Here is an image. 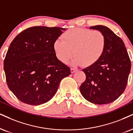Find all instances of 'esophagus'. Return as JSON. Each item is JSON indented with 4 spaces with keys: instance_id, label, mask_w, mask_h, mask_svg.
<instances>
[{
    "instance_id": "34e87169",
    "label": "esophagus",
    "mask_w": 133,
    "mask_h": 133,
    "mask_svg": "<svg viewBox=\"0 0 133 133\" xmlns=\"http://www.w3.org/2000/svg\"><path fill=\"white\" fill-rule=\"evenodd\" d=\"M70 71H71V73H75V72L76 71V70L75 69V68H71V69H70Z\"/></svg>"
}]
</instances>
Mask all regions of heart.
<instances>
[{
	"label": "heart",
	"mask_w": 133,
	"mask_h": 133,
	"mask_svg": "<svg viewBox=\"0 0 133 133\" xmlns=\"http://www.w3.org/2000/svg\"><path fill=\"white\" fill-rule=\"evenodd\" d=\"M54 43L56 56L64 63H67L73 56L74 65H94L102 56L106 46V37L99 30L90 29H69Z\"/></svg>",
	"instance_id": "1"
}]
</instances>
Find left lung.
Wrapping results in <instances>:
<instances>
[{"label":"left lung","mask_w":133,"mask_h":133,"mask_svg":"<svg viewBox=\"0 0 133 133\" xmlns=\"http://www.w3.org/2000/svg\"><path fill=\"white\" fill-rule=\"evenodd\" d=\"M102 31L106 37V46L101 58L83 70L86 80L80 86L82 96L95 104H107L117 100L127 87L131 61L124 44L109 28L90 27Z\"/></svg>","instance_id":"obj_1"}]
</instances>
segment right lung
I'll return each mask as SVG.
<instances>
[{"label":"right lung","mask_w":133,"mask_h":133,"mask_svg":"<svg viewBox=\"0 0 133 133\" xmlns=\"http://www.w3.org/2000/svg\"><path fill=\"white\" fill-rule=\"evenodd\" d=\"M66 29L34 26L18 34L4 62L10 90L22 102L39 105L50 101L59 84L71 74L70 67L57 58L54 43Z\"/></svg>","instance_id":"1"}]
</instances>
